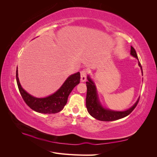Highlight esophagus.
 Wrapping results in <instances>:
<instances>
[{"mask_svg": "<svg viewBox=\"0 0 157 157\" xmlns=\"http://www.w3.org/2000/svg\"><path fill=\"white\" fill-rule=\"evenodd\" d=\"M86 77H87V70L83 69L82 71H81V72H80V80H81V82L86 81Z\"/></svg>", "mask_w": 157, "mask_h": 157, "instance_id": "obj_1", "label": "esophagus"}]
</instances>
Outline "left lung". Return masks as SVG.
Returning <instances> with one entry per match:
<instances>
[{"label": "left lung", "mask_w": 157, "mask_h": 157, "mask_svg": "<svg viewBox=\"0 0 157 157\" xmlns=\"http://www.w3.org/2000/svg\"><path fill=\"white\" fill-rule=\"evenodd\" d=\"M130 54L132 56H134L137 60H139L138 58H137L136 52L132 46H131ZM138 65L142 71V67L140 61H138ZM142 73H143V71H142ZM87 78L88 82H86L87 86L86 105L90 115L96 118V119L101 121H113L120 119V118H122L130 115L136 108L137 103L139 102L140 98L134 105L124 111H116L104 108L101 105L100 102H99L96 87L95 86L93 80L90 78L89 76H88Z\"/></svg>", "instance_id": "8db88e82"}]
</instances>
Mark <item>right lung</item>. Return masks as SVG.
I'll use <instances>...</instances> for the list:
<instances>
[{"instance_id": "obj_1", "label": "right lung", "mask_w": 157, "mask_h": 157, "mask_svg": "<svg viewBox=\"0 0 157 157\" xmlns=\"http://www.w3.org/2000/svg\"><path fill=\"white\" fill-rule=\"evenodd\" d=\"M79 72L70 75L59 90L50 96L38 98L32 96L23 89L19 81L17 67L16 69V81L19 91L27 105L33 111L44 114H53L61 111L67 102V99L73 89L80 83Z\"/></svg>"}]
</instances>
